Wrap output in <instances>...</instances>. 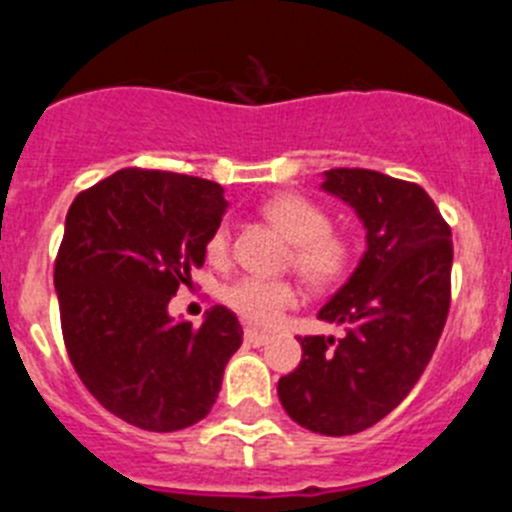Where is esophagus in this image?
Listing matches in <instances>:
<instances>
[{
    "label": "esophagus",
    "instance_id": "esophagus-1",
    "mask_svg": "<svg viewBox=\"0 0 512 512\" xmlns=\"http://www.w3.org/2000/svg\"><path fill=\"white\" fill-rule=\"evenodd\" d=\"M243 338H246L248 346H264V343L269 341V333H264V330H256V328H246Z\"/></svg>",
    "mask_w": 512,
    "mask_h": 512
}]
</instances>
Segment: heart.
I'll list each match as a JSON object with an SVG mask.
<instances>
[{
    "label": "heart",
    "instance_id": "1",
    "mask_svg": "<svg viewBox=\"0 0 512 512\" xmlns=\"http://www.w3.org/2000/svg\"><path fill=\"white\" fill-rule=\"evenodd\" d=\"M261 215L292 243L289 264L315 289L341 284L356 264V241L348 230L333 228L318 202L305 194L282 192L261 205ZM210 264L223 266L230 256V228L217 225L205 241ZM225 305L253 325H274L287 307L297 305L300 289L292 279L243 277L223 292Z\"/></svg>",
    "mask_w": 512,
    "mask_h": 512
}]
</instances>
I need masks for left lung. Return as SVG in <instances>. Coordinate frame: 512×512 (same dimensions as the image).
Returning a JSON list of instances; mask_svg holds the SVG:
<instances>
[{"mask_svg": "<svg viewBox=\"0 0 512 512\" xmlns=\"http://www.w3.org/2000/svg\"><path fill=\"white\" fill-rule=\"evenodd\" d=\"M323 189L361 217L366 253L318 315L346 325V336L300 338V366L279 379L277 392L307 431L351 436L390 415L431 361L449 318L454 243L418 184L330 169Z\"/></svg>", "mask_w": 512, "mask_h": 512, "instance_id": "8db88e82", "label": "left lung"}]
</instances>
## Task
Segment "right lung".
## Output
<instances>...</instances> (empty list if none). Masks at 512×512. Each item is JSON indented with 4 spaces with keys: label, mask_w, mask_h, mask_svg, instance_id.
I'll return each mask as SVG.
<instances>
[{
    "label": "right lung",
    "mask_w": 512,
    "mask_h": 512,
    "mask_svg": "<svg viewBox=\"0 0 512 512\" xmlns=\"http://www.w3.org/2000/svg\"><path fill=\"white\" fill-rule=\"evenodd\" d=\"M223 212L220 184L148 169L115 171L71 202L53 269L63 343L94 400L135 428L200 423L243 343L228 307L202 325L166 310Z\"/></svg>",
    "instance_id": "obj_1"
}]
</instances>
